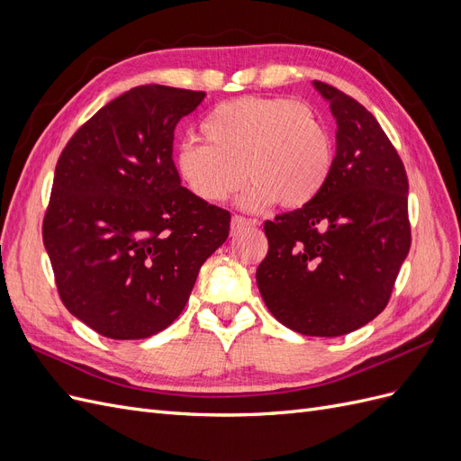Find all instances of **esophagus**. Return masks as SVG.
I'll return each mask as SVG.
<instances>
[{"mask_svg": "<svg viewBox=\"0 0 461 461\" xmlns=\"http://www.w3.org/2000/svg\"><path fill=\"white\" fill-rule=\"evenodd\" d=\"M258 225H259V221H256V219H246L242 215H232V219H230V232H239L244 227H258Z\"/></svg>", "mask_w": 461, "mask_h": 461, "instance_id": "esophagus-1", "label": "esophagus"}]
</instances>
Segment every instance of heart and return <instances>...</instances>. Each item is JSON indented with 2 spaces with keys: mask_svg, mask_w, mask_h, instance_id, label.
<instances>
[{
  "mask_svg": "<svg viewBox=\"0 0 461 461\" xmlns=\"http://www.w3.org/2000/svg\"><path fill=\"white\" fill-rule=\"evenodd\" d=\"M202 142L175 153V169L190 194L207 203L229 200L248 185L240 205L265 209L281 200L303 207L323 192L332 171L330 134L310 107L286 97H240L209 111Z\"/></svg>",
  "mask_w": 461,
  "mask_h": 461,
  "instance_id": "obj_1",
  "label": "heart"
}]
</instances>
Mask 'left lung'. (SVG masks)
<instances>
[{
	"mask_svg": "<svg viewBox=\"0 0 461 461\" xmlns=\"http://www.w3.org/2000/svg\"><path fill=\"white\" fill-rule=\"evenodd\" d=\"M315 90L337 119V156L323 192L265 221L269 252L256 278L276 321L305 337H340L388 303L411 244L408 176L381 124L325 82Z\"/></svg>",
	"mask_w": 461,
	"mask_h": 461,
	"instance_id": "1",
	"label": "left lung"
}]
</instances>
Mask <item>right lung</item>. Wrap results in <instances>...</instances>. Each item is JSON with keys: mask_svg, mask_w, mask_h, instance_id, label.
Instances as JSON below:
<instances>
[{"mask_svg": "<svg viewBox=\"0 0 461 461\" xmlns=\"http://www.w3.org/2000/svg\"><path fill=\"white\" fill-rule=\"evenodd\" d=\"M205 92L146 85L104 105L55 167L44 246L65 308L102 337L138 340L185 310L230 213L180 186L176 122Z\"/></svg>", "mask_w": 461, "mask_h": 461, "instance_id": "obj_1", "label": "right lung"}]
</instances>
